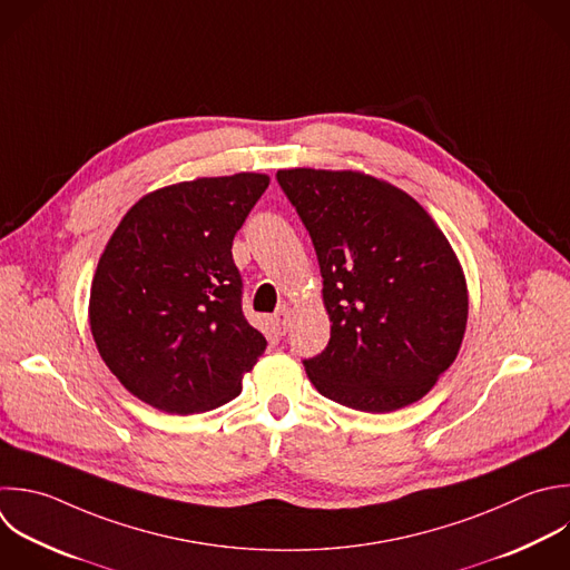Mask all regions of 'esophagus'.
Wrapping results in <instances>:
<instances>
[{
    "instance_id": "1",
    "label": "esophagus",
    "mask_w": 570,
    "mask_h": 570,
    "mask_svg": "<svg viewBox=\"0 0 570 570\" xmlns=\"http://www.w3.org/2000/svg\"><path fill=\"white\" fill-rule=\"evenodd\" d=\"M272 323H274V330H276V334H278V336H283V334L289 330V323H292V307L283 305V307H281V309L274 314Z\"/></svg>"
}]
</instances>
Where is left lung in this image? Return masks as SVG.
Segmentation results:
<instances>
[{
    "label": "left lung",
    "instance_id": "8db88e82",
    "mask_svg": "<svg viewBox=\"0 0 570 570\" xmlns=\"http://www.w3.org/2000/svg\"><path fill=\"white\" fill-rule=\"evenodd\" d=\"M323 276L327 347L305 361L314 387L361 412L423 399L454 363L468 323L463 267L403 189L352 169H281Z\"/></svg>",
    "mask_w": 570,
    "mask_h": 570
}]
</instances>
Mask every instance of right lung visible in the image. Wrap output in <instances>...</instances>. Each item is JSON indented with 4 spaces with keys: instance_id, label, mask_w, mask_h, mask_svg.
<instances>
[{
    "instance_id": "add662e5",
    "label": "right lung",
    "mask_w": 570,
    "mask_h": 570,
    "mask_svg": "<svg viewBox=\"0 0 570 570\" xmlns=\"http://www.w3.org/2000/svg\"><path fill=\"white\" fill-rule=\"evenodd\" d=\"M267 174L196 178L145 194L111 234L89 325L114 376L169 414L214 410L243 390L265 336L240 309L232 243Z\"/></svg>"
}]
</instances>
